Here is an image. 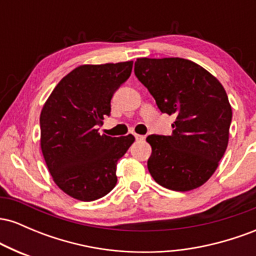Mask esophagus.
<instances>
[{"label":"esophagus","instance_id":"1","mask_svg":"<svg viewBox=\"0 0 256 256\" xmlns=\"http://www.w3.org/2000/svg\"><path fill=\"white\" fill-rule=\"evenodd\" d=\"M134 138H136V140H143L146 138V136H142V134H134Z\"/></svg>","mask_w":256,"mask_h":256}]
</instances>
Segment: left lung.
Masks as SVG:
<instances>
[{"instance_id": "1", "label": "left lung", "mask_w": 256, "mask_h": 256, "mask_svg": "<svg viewBox=\"0 0 256 256\" xmlns=\"http://www.w3.org/2000/svg\"><path fill=\"white\" fill-rule=\"evenodd\" d=\"M134 74L158 110L176 116L170 136L146 137L152 177L173 192L201 186L228 148L232 110L225 89L200 64L180 58H137Z\"/></svg>"}]
</instances>
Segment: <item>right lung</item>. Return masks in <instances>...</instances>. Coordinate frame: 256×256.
<instances>
[{"label":"right lung","mask_w":256,"mask_h":256,"mask_svg":"<svg viewBox=\"0 0 256 256\" xmlns=\"http://www.w3.org/2000/svg\"><path fill=\"white\" fill-rule=\"evenodd\" d=\"M132 61L83 64L60 80L40 112V148L56 185L73 198L95 201L116 186V164L132 134H100L114 92L130 77Z\"/></svg>","instance_id":"add662e5"}]
</instances>
